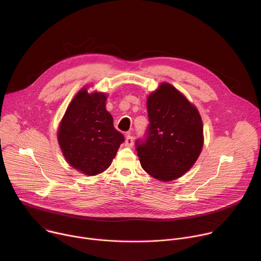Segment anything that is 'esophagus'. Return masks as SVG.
Returning a JSON list of instances; mask_svg holds the SVG:
<instances>
[{
	"mask_svg": "<svg viewBox=\"0 0 261 261\" xmlns=\"http://www.w3.org/2000/svg\"><path fill=\"white\" fill-rule=\"evenodd\" d=\"M125 146L126 147H132L134 145V138L130 136V135H127L125 137Z\"/></svg>",
	"mask_w": 261,
	"mask_h": 261,
	"instance_id": "34e87169",
	"label": "esophagus"
}]
</instances>
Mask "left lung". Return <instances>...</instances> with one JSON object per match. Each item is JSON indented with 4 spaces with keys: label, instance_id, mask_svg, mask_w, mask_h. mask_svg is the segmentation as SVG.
Masks as SVG:
<instances>
[{
    "label": "left lung",
    "instance_id": "obj_1",
    "mask_svg": "<svg viewBox=\"0 0 261 261\" xmlns=\"http://www.w3.org/2000/svg\"><path fill=\"white\" fill-rule=\"evenodd\" d=\"M150 124L146 139L137 141L143 169L169 181L182 176L197 161L204 143L199 111L178 90L162 83L147 98Z\"/></svg>",
    "mask_w": 261,
    "mask_h": 261
}]
</instances>
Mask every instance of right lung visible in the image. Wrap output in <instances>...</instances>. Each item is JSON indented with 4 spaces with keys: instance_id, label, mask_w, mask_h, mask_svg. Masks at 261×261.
Wrapping results in <instances>:
<instances>
[{
    "instance_id": "add662e5",
    "label": "right lung",
    "mask_w": 261,
    "mask_h": 261,
    "mask_svg": "<svg viewBox=\"0 0 261 261\" xmlns=\"http://www.w3.org/2000/svg\"><path fill=\"white\" fill-rule=\"evenodd\" d=\"M81 89L69 103L58 127L57 139L66 161L80 172L92 176L105 171L114 159L121 133L106 110L107 95Z\"/></svg>"
}]
</instances>
